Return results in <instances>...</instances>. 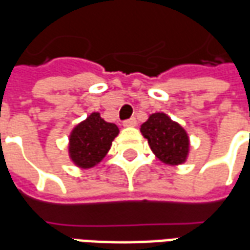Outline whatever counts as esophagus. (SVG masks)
<instances>
[{
	"mask_svg": "<svg viewBox=\"0 0 250 250\" xmlns=\"http://www.w3.org/2000/svg\"><path fill=\"white\" fill-rule=\"evenodd\" d=\"M123 125H125V127H135L136 119L135 118H130V119L125 120V122H123Z\"/></svg>",
	"mask_w": 250,
	"mask_h": 250,
	"instance_id": "obj_1",
	"label": "esophagus"
}]
</instances>
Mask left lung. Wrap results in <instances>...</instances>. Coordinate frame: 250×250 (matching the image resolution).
Returning <instances> with one entry per match:
<instances>
[{"instance_id":"8db88e82","label":"left lung","mask_w":250,"mask_h":250,"mask_svg":"<svg viewBox=\"0 0 250 250\" xmlns=\"http://www.w3.org/2000/svg\"><path fill=\"white\" fill-rule=\"evenodd\" d=\"M142 135L148 141L152 152L166 165H181L188 154V136L182 125L163 112L150 115L141 125Z\"/></svg>"}]
</instances>
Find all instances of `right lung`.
Returning a JSON list of instances; mask_svg holds the SVG:
<instances>
[{
    "label": "right lung",
    "mask_w": 250,
    "mask_h": 250,
    "mask_svg": "<svg viewBox=\"0 0 250 250\" xmlns=\"http://www.w3.org/2000/svg\"><path fill=\"white\" fill-rule=\"evenodd\" d=\"M118 134V125L102 119L99 112H92L72 130L69 136L72 162L82 168L96 166L105 157Z\"/></svg>",
    "instance_id": "right-lung-1"
}]
</instances>
